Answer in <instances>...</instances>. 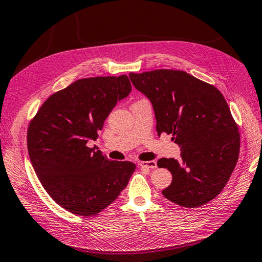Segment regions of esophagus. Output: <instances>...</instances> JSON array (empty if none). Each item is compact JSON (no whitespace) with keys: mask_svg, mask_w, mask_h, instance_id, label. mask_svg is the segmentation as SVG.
Instances as JSON below:
<instances>
[{"mask_svg":"<svg viewBox=\"0 0 262 262\" xmlns=\"http://www.w3.org/2000/svg\"><path fill=\"white\" fill-rule=\"evenodd\" d=\"M139 166L142 167H146V168H149V169H153L157 167V164L155 161H147V162H139Z\"/></svg>","mask_w":262,"mask_h":262,"instance_id":"1","label":"esophagus"}]
</instances>
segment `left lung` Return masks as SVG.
<instances>
[{
    "label": "left lung",
    "mask_w": 262,
    "mask_h": 262,
    "mask_svg": "<svg viewBox=\"0 0 262 262\" xmlns=\"http://www.w3.org/2000/svg\"><path fill=\"white\" fill-rule=\"evenodd\" d=\"M137 90L153 105L159 135H171L181 159H161L172 183L163 195L184 208H198L216 198L239 159L238 125L220 90L182 70L130 72Z\"/></svg>",
    "instance_id": "8db88e82"
}]
</instances>
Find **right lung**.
<instances>
[{
  "label": "right lung",
  "instance_id": "right-lung-1",
  "mask_svg": "<svg viewBox=\"0 0 262 262\" xmlns=\"http://www.w3.org/2000/svg\"><path fill=\"white\" fill-rule=\"evenodd\" d=\"M132 91L128 77L83 78L51 95L28 127V151L42 186L71 213L98 214L118 198L136 165L87 146Z\"/></svg>",
  "mask_w": 262,
  "mask_h": 262
}]
</instances>
